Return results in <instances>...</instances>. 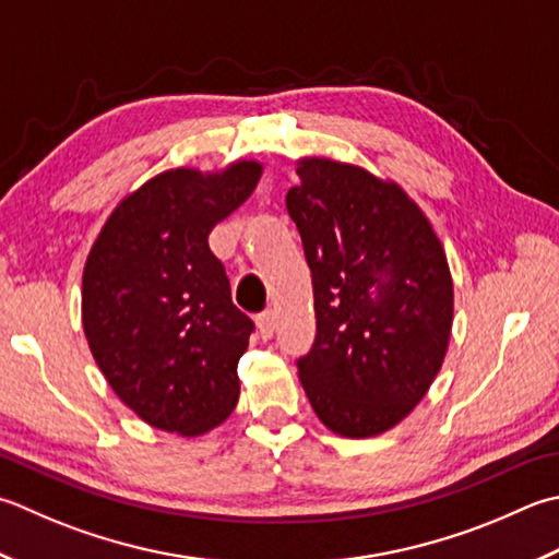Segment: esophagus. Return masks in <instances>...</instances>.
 Masks as SVG:
<instances>
[{
  "mask_svg": "<svg viewBox=\"0 0 559 559\" xmlns=\"http://www.w3.org/2000/svg\"><path fill=\"white\" fill-rule=\"evenodd\" d=\"M257 326H259L261 338H271L273 330H276V314H273L271 310H264L261 314H257Z\"/></svg>",
  "mask_w": 559,
  "mask_h": 559,
  "instance_id": "obj_1",
  "label": "esophagus"
}]
</instances>
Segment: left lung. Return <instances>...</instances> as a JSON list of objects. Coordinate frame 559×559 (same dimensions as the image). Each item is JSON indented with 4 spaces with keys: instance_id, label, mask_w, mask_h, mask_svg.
Here are the masks:
<instances>
[{
    "instance_id": "1",
    "label": "left lung",
    "mask_w": 559,
    "mask_h": 559,
    "mask_svg": "<svg viewBox=\"0 0 559 559\" xmlns=\"http://www.w3.org/2000/svg\"><path fill=\"white\" fill-rule=\"evenodd\" d=\"M286 195L312 271L317 334L298 376L320 421L346 439L392 429L439 376L453 278L429 217L402 186L324 157L298 162Z\"/></svg>"
}]
</instances>
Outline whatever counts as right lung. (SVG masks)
I'll return each mask as SVG.
<instances>
[{
	"instance_id": "right-lung-1",
	"label": "right lung",
	"mask_w": 559,
	"mask_h": 559,
	"mask_svg": "<svg viewBox=\"0 0 559 559\" xmlns=\"http://www.w3.org/2000/svg\"><path fill=\"white\" fill-rule=\"evenodd\" d=\"M261 164L169 169L128 193L86 257L82 324L96 366L155 429L201 436L233 414L254 322L235 308L207 235L242 205Z\"/></svg>"
}]
</instances>
